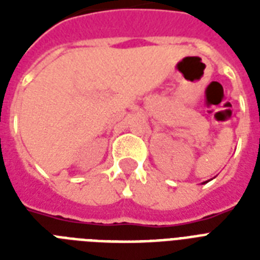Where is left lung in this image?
<instances>
[{"label":"left lung","instance_id":"left-lung-1","mask_svg":"<svg viewBox=\"0 0 260 260\" xmlns=\"http://www.w3.org/2000/svg\"><path fill=\"white\" fill-rule=\"evenodd\" d=\"M206 182H208V181H206ZM206 182H204V183H206Z\"/></svg>","mask_w":260,"mask_h":260}]
</instances>
